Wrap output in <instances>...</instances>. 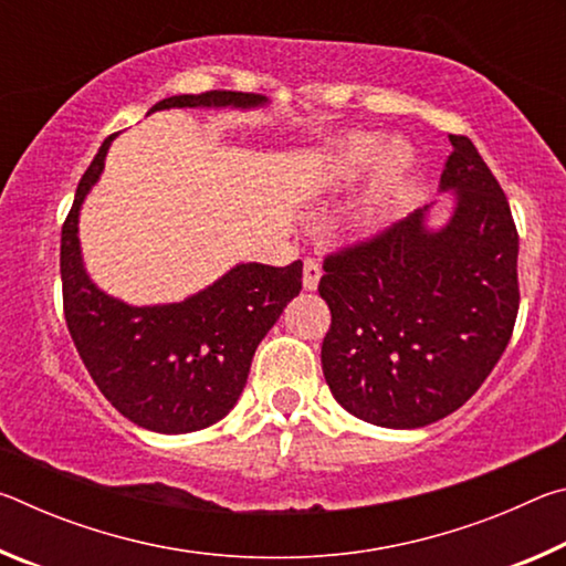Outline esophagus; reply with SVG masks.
I'll return each instance as SVG.
<instances>
[{"instance_id": "esophagus-1", "label": "esophagus", "mask_w": 566, "mask_h": 566, "mask_svg": "<svg viewBox=\"0 0 566 566\" xmlns=\"http://www.w3.org/2000/svg\"><path fill=\"white\" fill-rule=\"evenodd\" d=\"M319 276H322V272H319V264L314 262V260H304L302 284H304V290H306V292H314V290H317Z\"/></svg>"}]
</instances>
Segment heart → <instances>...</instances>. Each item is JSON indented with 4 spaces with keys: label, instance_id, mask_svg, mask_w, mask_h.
Returning a JSON list of instances; mask_svg holds the SVG:
<instances>
[{
    "label": "heart",
    "instance_id": "heart-1",
    "mask_svg": "<svg viewBox=\"0 0 566 566\" xmlns=\"http://www.w3.org/2000/svg\"><path fill=\"white\" fill-rule=\"evenodd\" d=\"M381 167L377 177L371 179L369 189L352 209L354 224L375 227L381 224L391 214V209L405 195L409 185L411 169H415V157L401 145H391L385 151L379 137L371 134H352L334 147L329 157V181L334 187H349L361 179L371 167Z\"/></svg>",
    "mask_w": 566,
    "mask_h": 566
}]
</instances>
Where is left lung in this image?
I'll return each mask as SVG.
<instances>
[{
  "label": "left lung",
  "mask_w": 566,
  "mask_h": 566,
  "mask_svg": "<svg viewBox=\"0 0 566 566\" xmlns=\"http://www.w3.org/2000/svg\"><path fill=\"white\" fill-rule=\"evenodd\" d=\"M449 142L444 224H429L427 205L324 260V379L349 415L377 427H427L462 407L500 361L520 310L510 202L472 139Z\"/></svg>",
  "instance_id": "obj_1"
}]
</instances>
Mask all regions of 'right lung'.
<instances>
[{
    "label": "right lung",
    "instance_id": "add662e5",
    "mask_svg": "<svg viewBox=\"0 0 566 566\" xmlns=\"http://www.w3.org/2000/svg\"><path fill=\"white\" fill-rule=\"evenodd\" d=\"M260 94L205 92L157 102L161 109H254ZM112 134L76 187L62 227L64 319L84 367L104 397L137 427L187 434L217 424L237 405L260 342L302 290V262L234 264L181 302L134 306L92 282L82 260L80 212L97 185Z\"/></svg>",
    "mask_w": 566,
    "mask_h": 566
}]
</instances>
